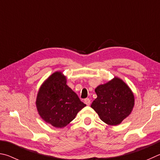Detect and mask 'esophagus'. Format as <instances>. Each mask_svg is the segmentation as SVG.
<instances>
[{
    "label": "esophagus",
    "instance_id": "esophagus-1",
    "mask_svg": "<svg viewBox=\"0 0 160 160\" xmlns=\"http://www.w3.org/2000/svg\"><path fill=\"white\" fill-rule=\"evenodd\" d=\"M84 102H85V104L86 105H90V104H91V100L89 99V98H86L85 100H84Z\"/></svg>",
    "mask_w": 160,
    "mask_h": 160
}]
</instances>
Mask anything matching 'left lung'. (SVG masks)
I'll return each instance as SVG.
<instances>
[{
  "label": "left lung",
  "instance_id": "8db88e82",
  "mask_svg": "<svg viewBox=\"0 0 160 160\" xmlns=\"http://www.w3.org/2000/svg\"><path fill=\"white\" fill-rule=\"evenodd\" d=\"M97 98L91 107L100 119L110 126L121 124L132 112L135 98L129 86L121 78L114 77L95 89Z\"/></svg>",
  "mask_w": 160,
  "mask_h": 160
}]
</instances>
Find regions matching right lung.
Returning <instances> with one entry per match:
<instances>
[{
  "mask_svg": "<svg viewBox=\"0 0 160 160\" xmlns=\"http://www.w3.org/2000/svg\"><path fill=\"white\" fill-rule=\"evenodd\" d=\"M36 106L41 119L55 128H64L86 104L67 84L62 72L50 75L38 89Z\"/></svg>",
  "mask_w": 160,
  "mask_h": 160,
  "instance_id": "right-lung-1",
  "label": "right lung"
}]
</instances>
